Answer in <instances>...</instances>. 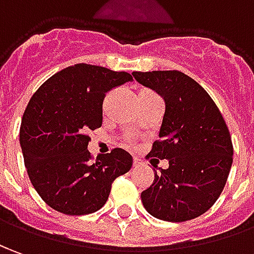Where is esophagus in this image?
Wrapping results in <instances>:
<instances>
[{"mask_svg": "<svg viewBox=\"0 0 254 254\" xmlns=\"http://www.w3.org/2000/svg\"><path fill=\"white\" fill-rule=\"evenodd\" d=\"M139 163H141V160H139V159H137V157H134V166H138Z\"/></svg>", "mask_w": 254, "mask_h": 254, "instance_id": "1", "label": "esophagus"}]
</instances>
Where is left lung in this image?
<instances>
[{"mask_svg": "<svg viewBox=\"0 0 254 254\" xmlns=\"http://www.w3.org/2000/svg\"><path fill=\"white\" fill-rule=\"evenodd\" d=\"M138 83L164 99L159 138L149 156L167 159L141 193L150 216L181 223L202 216L223 192L232 166V141L223 115L202 85L178 70L134 71Z\"/></svg>", "mask_w": 254, "mask_h": 254, "instance_id": "1", "label": "left lung"}]
</instances>
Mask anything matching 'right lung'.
I'll return each instance as SVG.
<instances>
[{
  "instance_id": "right-lung-1",
  "label": "right lung",
  "mask_w": 254,
  "mask_h": 254,
  "mask_svg": "<svg viewBox=\"0 0 254 254\" xmlns=\"http://www.w3.org/2000/svg\"><path fill=\"white\" fill-rule=\"evenodd\" d=\"M132 80L126 71L77 64L50 77L34 92L20 124V146L31 184L45 203L69 216L99 210L112 183L132 166L116 148L92 162L88 130L102 126L106 92Z\"/></svg>"
}]
</instances>
